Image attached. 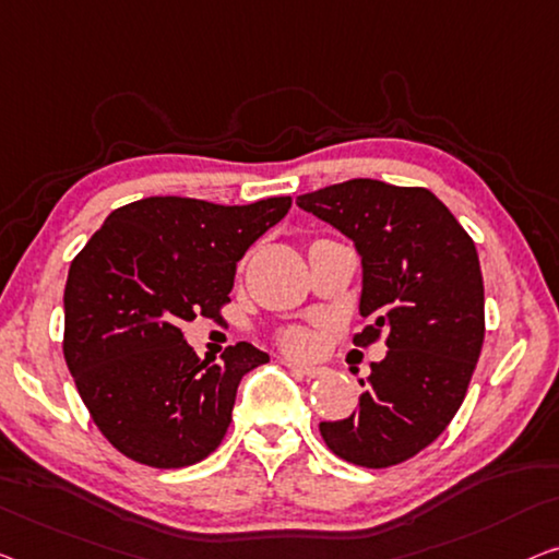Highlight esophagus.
<instances>
[{"label": "esophagus", "mask_w": 559, "mask_h": 559, "mask_svg": "<svg viewBox=\"0 0 559 559\" xmlns=\"http://www.w3.org/2000/svg\"><path fill=\"white\" fill-rule=\"evenodd\" d=\"M286 366L296 373V377H301V379H316V377H321V373H323L321 366H308V364H296V361H288Z\"/></svg>", "instance_id": "1"}]
</instances>
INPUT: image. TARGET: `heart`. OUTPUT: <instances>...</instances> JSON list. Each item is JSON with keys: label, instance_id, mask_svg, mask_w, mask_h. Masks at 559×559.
<instances>
[{"label": "heart", "instance_id": "obj_1", "mask_svg": "<svg viewBox=\"0 0 559 559\" xmlns=\"http://www.w3.org/2000/svg\"><path fill=\"white\" fill-rule=\"evenodd\" d=\"M278 346L288 354H306L311 348V333L301 326H288L278 331Z\"/></svg>", "mask_w": 559, "mask_h": 559}]
</instances>
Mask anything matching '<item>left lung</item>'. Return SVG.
<instances>
[{
  "instance_id": "1",
  "label": "left lung",
  "mask_w": 559,
  "mask_h": 559,
  "mask_svg": "<svg viewBox=\"0 0 559 559\" xmlns=\"http://www.w3.org/2000/svg\"><path fill=\"white\" fill-rule=\"evenodd\" d=\"M298 207L354 240L364 265L354 346L386 341V356L348 419L321 421L341 460L386 469L449 427L485 344V281L477 248L427 188L356 178L296 198Z\"/></svg>"
}]
</instances>
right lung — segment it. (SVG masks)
Wrapping results in <instances>:
<instances>
[{
  "mask_svg": "<svg viewBox=\"0 0 559 559\" xmlns=\"http://www.w3.org/2000/svg\"><path fill=\"white\" fill-rule=\"evenodd\" d=\"M288 207V195L251 205L143 198L107 215L74 255L64 361L97 429L128 460L178 469L218 449L240 379L269 354L240 341L221 364L200 361L182 323L223 319L236 263Z\"/></svg>",
  "mask_w": 559,
  "mask_h": 559,
  "instance_id": "right-lung-1",
  "label": "right lung"
}]
</instances>
